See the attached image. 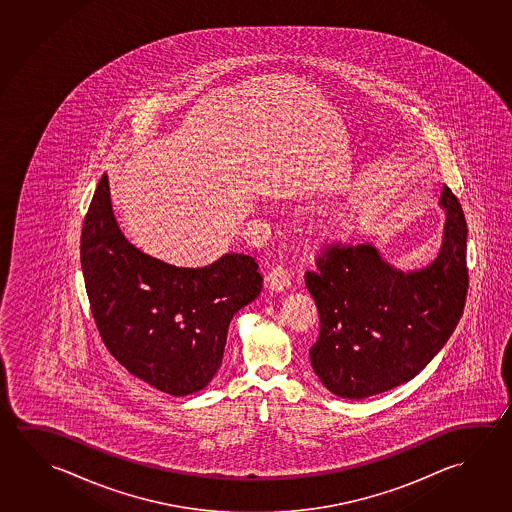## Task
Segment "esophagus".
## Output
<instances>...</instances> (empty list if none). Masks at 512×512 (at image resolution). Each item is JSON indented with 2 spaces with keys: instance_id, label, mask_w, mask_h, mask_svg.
<instances>
[{
  "instance_id": "esophagus-1",
  "label": "esophagus",
  "mask_w": 512,
  "mask_h": 512,
  "mask_svg": "<svg viewBox=\"0 0 512 512\" xmlns=\"http://www.w3.org/2000/svg\"><path fill=\"white\" fill-rule=\"evenodd\" d=\"M266 282H268L269 289H273V291H285L289 285H291V280H289V271L284 268V266H273L271 271L268 273V277H266Z\"/></svg>"
}]
</instances>
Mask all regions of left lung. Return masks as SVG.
<instances>
[{
	"mask_svg": "<svg viewBox=\"0 0 512 512\" xmlns=\"http://www.w3.org/2000/svg\"><path fill=\"white\" fill-rule=\"evenodd\" d=\"M446 225L437 259L419 271L391 268L371 244H328L305 273L319 314L310 364L328 391L361 400L416 377L452 336L466 303L468 225L443 185Z\"/></svg>",
	"mask_w": 512,
	"mask_h": 512,
	"instance_id": "1",
	"label": "left lung"
}]
</instances>
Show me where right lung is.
I'll use <instances>...</instances> for the list:
<instances>
[{
	"label": "right lung",
	"instance_id": "right-lung-1",
	"mask_svg": "<svg viewBox=\"0 0 512 512\" xmlns=\"http://www.w3.org/2000/svg\"><path fill=\"white\" fill-rule=\"evenodd\" d=\"M80 262L94 323L110 355L164 393L184 396L221 368L230 321L262 289L259 264L227 253L205 268H176L121 234L109 178L85 214Z\"/></svg>",
	"mask_w": 512,
	"mask_h": 512
}]
</instances>
